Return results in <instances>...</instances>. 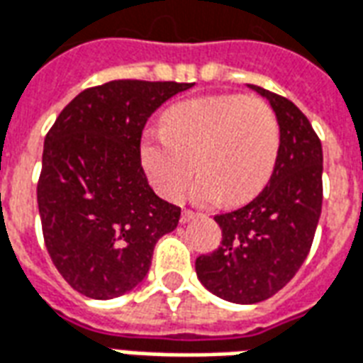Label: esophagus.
I'll return each mask as SVG.
<instances>
[{"label": "esophagus", "mask_w": 363, "mask_h": 363, "mask_svg": "<svg viewBox=\"0 0 363 363\" xmlns=\"http://www.w3.org/2000/svg\"><path fill=\"white\" fill-rule=\"evenodd\" d=\"M198 213L196 211H190V209H182V216H181V223H189L192 219H196Z\"/></svg>", "instance_id": "1"}]
</instances>
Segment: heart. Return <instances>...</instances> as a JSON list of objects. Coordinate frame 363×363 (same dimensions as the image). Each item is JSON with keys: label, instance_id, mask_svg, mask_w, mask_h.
<instances>
[{"label": "heart", "instance_id": "obj_1", "mask_svg": "<svg viewBox=\"0 0 363 363\" xmlns=\"http://www.w3.org/2000/svg\"><path fill=\"white\" fill-rule=\"evenodd\" d=\"M279 150L281 127L269 104L225 94L169 107L163 127L144 134L140 160L155 190L171 202L181 200L198 171L196 200L225 198L229 206H240L267 184Z\"/></svg>", "mask_w": 363, "mask_h": 363}]
</instances>
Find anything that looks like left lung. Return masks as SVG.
<instances>
[{
  "mask_svg": "<svg viewBox=\"0 0 363 363\" xmlns=\"http://www.w3.org/2000/svg\"><path fill=\"white\" fill-rule=\"evenodd\" d=\"M269 101L281 127V150L269 182L244 208L216 216L221 246L196 259L211 294L256 304L289 283L304 264L323 202V150L310 121L291 99L248 84Z\"/></svg>",
  "mask_w": 363,
  "mask_h": 363,
  "instance_id": "left-lung-1",
  "label": "left lung"
}]
</instances>
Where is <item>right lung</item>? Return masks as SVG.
I'll return each mask as SVG.
<instances>
[{
    "instance_id": "obj_1",
    "label": "right lung",
    "mask_w": 363,
    "mask_h": 363,
    "mask_svg": "<svg viewBox=\"0 0 363 363\" xmlns=\"http://www.w3.org/2000/svg\"><path fill=\"white\" fill-rule=\"evenodd\" d=\"M194 84L111 80L80 92L44 142L38 209L45 248L74 291L123 296L150 271L181 208L147 184L140 161L150 115Z\"/></svg>"
}]
</instances>
